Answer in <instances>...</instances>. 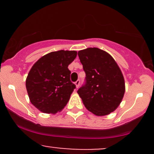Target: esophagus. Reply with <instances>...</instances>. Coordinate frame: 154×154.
<instances>
[{
    "label": "esophagus",
    "instance_id": "34e87169",
    "mask_svg": "<svg viewBox=\"0 0 154 154\" xmlns=\"http://www.w3.org/2000/svg\"><path fill=\"white\" fill-rule=\"evenodd\" d=\"M79 83H80V81H79V79H78V80L76 81V82H75V85H76V88H79Z\"/></svg>",
    "mask_w": 154,
    "mask_h": 154
}]
</instances>
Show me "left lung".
I'll return each instance as SVG.
<instances>
[{"label": "left lung", "instance_id": "left-lung-1", "mask_svg": "<svg viewBox=\"0 0 154 154\" xmlns=\"http://www.w3.org/2000/svg\"><path fill=\"white\" fill-rule=\"evenodd\" d=\"M86 74V84L77 91L86 109L96 116H106L117 109L125 92L121 69L114 58L98 48L78 51Z\"/></svg>", "mask_w": 154, "mask_h": 154}]
</instances>
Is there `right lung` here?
<instances>
[{"label":"right lung","mask_w":154,"mask_h":154,"mask_svg":"<svg viewBox=\"0 0 154 154\" xmlns=\"http://www.w3.org/2000/svg\"><path fill=\"white\" fill-rule=\"evenodd\" d=\"M75 51L51 52L34 63L26 79L29 100L39 111L55 114L62 111L75 85L70 80L68 66L77 56Z\"/></svg>","instance_id":"add662e5"}]
</instances>
